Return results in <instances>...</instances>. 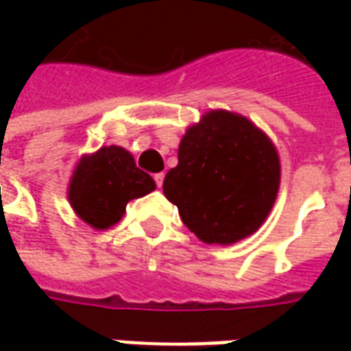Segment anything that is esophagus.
<instances>
[{
	"label": "esophagus",
	"mask_w": 351,
	"mask_h": 351,
	"mask_svg": "<svg viewBox=\"0 0 351 351\" xmlns=\"http://www.w3.org/2000/svg\"><path fill=\"white\" fill-rule=\"evenodd\" d=\"M163 178H165V175H163V173H156V175H154V180H156V186H158V188H161Z\"/></svg>",
	"instance_id": "obj_1"
}]
</instances>
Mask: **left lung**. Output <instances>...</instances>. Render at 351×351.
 <instances>
[{
	"label": "left lung",
	"mask_w": 351,
	"mask_h": 351,
	"mask_svg": "<svg viewBox=\"0 0 351 351\" xmlns=\"http://www.w3.org/2000/svg\"><path fill=\"white\" fill-rule=\"evenodd\" d=\"M278 186L271 138L244 116L210 110L180 141L163 193L203 243L233 244L261 228Z\"/></svg>",
	"instance_id": "1"
}]
</instances>
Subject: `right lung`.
Listing matches in <instances>:
<instances>
[{
    "instance_id": "add662e5",
    "label": "right lung",
    "mask_w": 351,
    "mask_h": 351,
    "mask_svg": "<svg viewBox=\"0 0 351 351\" xmlns=\"http://www.w3.org/2000/svg\"><path fill=\"white\" fill-rule=\"evenodd\" d=\"M156 190L152 176L135 165L122 146H103L82 156L69 182L67 197L80 220L93 229H108L122 220L131 199Z\"/></svg>"
}]
</instances>
